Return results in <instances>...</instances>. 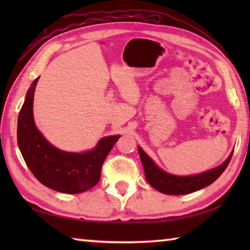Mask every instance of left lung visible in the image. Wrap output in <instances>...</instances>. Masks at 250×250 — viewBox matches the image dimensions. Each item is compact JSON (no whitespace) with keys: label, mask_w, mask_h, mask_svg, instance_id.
Listing matches in <instances>:
<instances>
[{"label":"left lung","mask_w":250,"mask_h":250,"mask_svg":"<svg viewBox=\"0 0 250 250\" xmlns=\"http://www.w3.org/2000/svg\"><path fill=\"white\" fill-rule=\"evenodd\" d=\"M139 153L143 167H144L145 177L151 187L164 194L180 195L194 192V191L203 189L210 184H213L225 172V169L231 160L233 151L230 153L227 160L220 164L219 167L201 174L191 175V176H177V175L164 172L140 146Z\"/></svg>","instance_id":"obj_1"}]
</instances>
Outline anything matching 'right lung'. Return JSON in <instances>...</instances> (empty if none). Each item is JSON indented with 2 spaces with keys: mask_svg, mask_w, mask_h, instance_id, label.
Segmentation results:
<instances>
[{
  "mask_svg": "<svg viewBox=\"0 0 250 250\" xmlns=\"http://www.w3.org/2000/svg\"><path fill=\"white\" fill-rule=\"evenodd\" d=\"M39 79L32 83L18 116L20 152L30 171L46 187L62 193L83 192L99 183L105 158L120 135L103 137L93 149L84 152H68L52 146L34 122L33 100Z\"/></svg>",
  "mask_w": 250,
  "mask_h": 250,
  "instance_id": "add662e5",
  "label": "right lung"
}]
</instances>
